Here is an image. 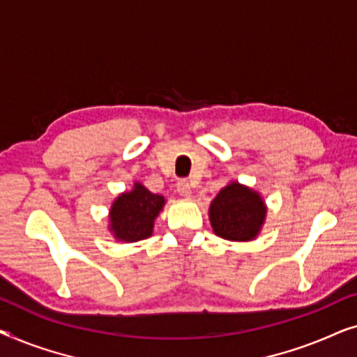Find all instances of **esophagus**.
<instances>
[{"instance_id": "obj_1", "label": "esophagus", "mask_w": 357, "mask_h": 357, "mask_svg": "<svg viewBox=\"0 0 357 357\" xmlns=\"http://www.w3.org/2000/svg\"><path fill=\"white\" fill-rule=\"evenodd\" d=\"M177 192L182 195V197L190 198V197H192V193H193L192 185H190L187 180H180V182L177 183Z\"/></svg>"}]
</instances>
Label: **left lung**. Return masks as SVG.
<instances>
[{
	"label": "left lung",
	"instance_id": "8db88e82",
	"mask_svg": "<svg viewBox=\"0 0 357 357\" xmlns=\"http://www.w3.org/2000/svg\"><path fill=\"white\" fill-rule=\"evenodd\" d=\"M266 203L257 190L229 182L209 204V222L218 237L231 242L255 241L266 221Z\"/></svg>",
	"mask_w": 357,
	"mask_h": 357
}]
</instances>
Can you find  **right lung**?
<instances>
[{
  "instance_id": "1",
  "label": "right lung",
  "mask_w": 357,
  "mask_h": 357,
  "mask_svg": "<svg viewBox=\"0 0 357 357\" xmlns=\"http://www.w3.org/2000/svg\"><path fill=\"white\" fill-rule=\"evenodd\" d=\"M165 206L162 195L149 192L143 183L120 193L109 211V231L115 241L133 243L153 236L154 221Z\"/></svg>"
}]
</instances>
